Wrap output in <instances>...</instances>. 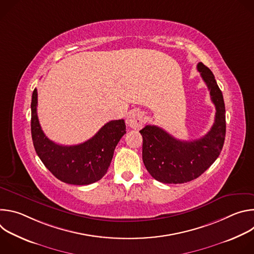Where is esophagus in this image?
Segmentation results:
<instances>
[{
    "label": "esophagus",
    "mask_w": 254,
    "mask_h": 254,
    "mask_svg": "<svg viewBox=\"0 0 254 254\" xmlns=\"http://www.w3.org/2000/svg\"><path fill=\"white\" fill-rule=\"evenodd\" d=\"M126 123H127V125L129 127H131V128H133V129H139V128H141V127L143 126V123H144V121H143V116H142V114H141L140 112H138V111L131 112V113L128 115V117H127Z\"/></svg>",
    "instance_id": "1"
}]
</instances>
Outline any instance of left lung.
<instances>
[{
  "instance_id": "1",
  "label": "left lung",
  "mask_w": 254,
  "mask_h": 254,
  "mask_svg": "<svg viewBox=\"0 0 254 254\" xmlns=\"http://www.w3.org/2000/svg\"><path fill=\"white\" fill-rule=\"evenodd\" d=\"M197 69L215 105V122L201 138L180 140L157 126H146L142 135V161L151 176L165 184H182L197 179L219 157L226 133L225 104L212 71L199 62Z\"/></svg>"
}]
</instances>
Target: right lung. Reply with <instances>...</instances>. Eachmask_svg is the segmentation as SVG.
<instances>
[{"label": "right lung", "instance_id": "add662e5", "mask_svg": "<svg viewBox=\"0 0 254 254\" xmlns=\"http://www.w3.org/2000/svg\"><path fill=\"white\" fill-rule=\"evenodd\" d=\"M37 96L35 88L31 102V133L35 151L45 167L58 180L71 185H89L100 180L112 163L117 144L127 132L125 121H111L82 143L61 146L50 140L41 128Z\"/></svg>", "mask_w": 254, "mask_h": 254}]
</instances>
